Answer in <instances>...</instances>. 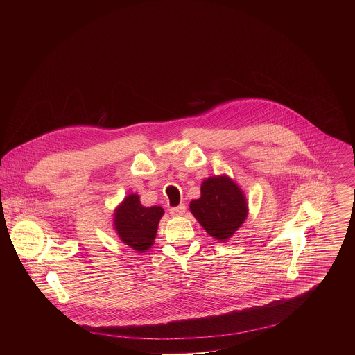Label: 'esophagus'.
I'll use <instances>...</instances> for the list:
<instances>
[{
    "label": "esophagus",
    "mask_w": 355,
    "mask_h": 355,
    "mask_svg": "<svg viewBox=\"0 0 355 355\" xmlns=\"http://www.w3.org/2000/svg\"><path fill=\"white\" fill-rule=\"evenodd\" d=\"M169 211L173 217H181V216L185 214L186 206L185 205H180V206H177V207H171Z\"/></svg>",
    "instance_id": "esophagus-1"
}]
</instances>
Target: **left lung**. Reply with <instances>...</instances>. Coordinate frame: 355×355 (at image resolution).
<instances>
[{"mask_svg": "<svg viewBox=\"0 0 355 355\" xmlns=\"http://www.w3.org/2000/svg\"><path fill=\"white\" fill-rule=\"evenodd\" d=\"M189 209L206 233L220 242L232 238L249 214L243 190L226 174L203 180L201 197L193 200Z\"/></svg>", "mask_w": 355, "mask_h": 355, "instance_id": "obj_1", "label": "left lung"}]
</instances>
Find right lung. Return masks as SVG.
Listing matches in <instances>:
<instances>
[{"mask_svg": "<svg viewBox=\"0 0 355 355\" xmlns=\"http://www.w3.org/2000/svg\"><path fill=\"white\" fill-rule=\"evenodd\" d=\"M165 214L161 206H144L138 194H128L114 209L113 229L122 243L138 253L148 252Z\"/></svg>", "mask_w": 355, "mask_h": 355, "instance_id": "1", "label": "right lung"}]
</instances>
